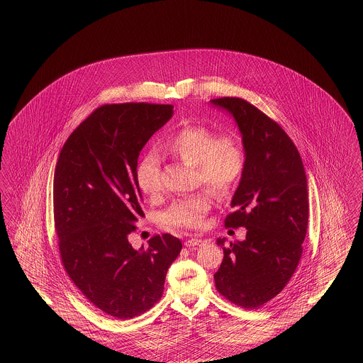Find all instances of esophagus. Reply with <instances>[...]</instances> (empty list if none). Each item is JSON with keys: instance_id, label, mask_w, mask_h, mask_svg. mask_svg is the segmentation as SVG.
I'll list each match as a JSON object with an SVG mask.
<instances>
[{"instance_id": "1", "label": "esophagus", "mask_w": 363, "mask_h": 363, "mask_svg": "<svg viewBox=\"0 0 363 363\" xmlns=\"http://www.w3.org/2000/svg\"><path fill=\"white\" fill-rule=\"evenodd\" d=\"M206 243V241L203 240H197V238H190L188 241L185 242V246L188 247H194V246H203Z\"/></svg>"}]
</instances>
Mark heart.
<instances>
[{"label":"heart","instance_id":"obj_1","mask_svg":"<svg viewBox=\"0 0 363 363\" xmlns=\"http://www.w3.org/2000/svg\"><path fill=\"white\" fill-rule=\"evenodd\" d=\"M160 148L194 167L197 181L216 196H225L241 178L245 155L238 138L233 135L215 138L213 130L204 125H184L163 140ZM138 189L154 197L162 190L159 159L147 154L140 159L135 172ZM212 208L211 196L201 191L188 199L174 201L162 215L167 227L200 228Z\"/></svg>","mask_w":363,"mask_h":363}]
</instances>
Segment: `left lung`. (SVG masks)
Masks as SVG:
<instances>
[{
	"mask_svg": "<svg viewBox=\"0 0 363 363\" xmlns=\"http://www.w3.org/2000/svg\"><path fill=\"white\" fill-rule=\"evenodd\" d=\"M211 104L228 111L241 132L245 164L231 200L235 211L225 225L247 230L245 241L225 246V238H218L225 257L215 284L230 302L259 309L286 287L302 256L308 179L295 144L279 123L241 98Z\"/></svg>",
	"mask_w": 363,
	"mask_h": 363,
	"instance_id": "left-lung-1",
	"label": "left lung"
}]
</instances>
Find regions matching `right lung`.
Returning <instances> with one entry per match:
<instances>
[{"mask_svg":"<svg viewBox=\"0 0 363 363\" xmlns=\"http://www.w3.org/2000/svg\"><path fill=\"white\" fill-rule=\"evenodd\" d=\"M172 104H104L65 141L54 173V225L67 274L106 314L128 320L160 299L182 243L155 235L135 250L144 216L135 172L140 151L173 117Z\"/></svg>","mask_w":363,"mask_h":363,"instance_id":"obj_1","label":"right lung"}]
</instances>
